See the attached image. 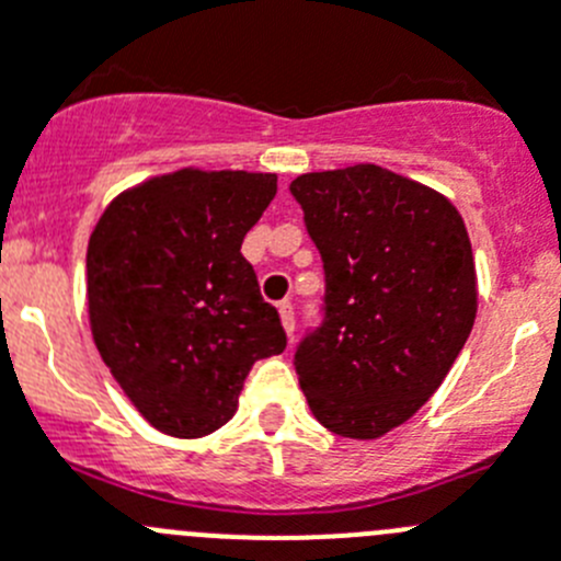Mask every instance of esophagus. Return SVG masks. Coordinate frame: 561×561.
<instances>
[{"label": "esophagus", "mask_w": 561, "mask_h": 561, "mask_svg": "<svg viewBox=\"0 0 561 561\" xmlns=\"http://www.w3.org/2000/svg\"><path fill=\"white\" fill-rule=\"evenodd\" d=\"M279 318H282V327H285L287 337H293V332H296V312H293L290 301H279Z\"/></svg>", "instance_id": "34e87169"}]
</instances>
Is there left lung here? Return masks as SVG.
Here are the masks:
<instances>
[{"instance_id": "left-lung-1", "label": "left lung", "mask_w": 561, "mask_h": 561, "mask_svg": "<svg viewBox=\"0 0 561 561\" xmlns=\"http://www.w3.org/2000/svg\"><path fill=\"white\" fill-rule=\"evenodd\" d=\"M324 262V318L296 346L312 416L380 438L433 397L478 312L467 226L436 190L377 164L290 184Z\"/></svg>"}]
</instances>
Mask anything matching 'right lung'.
Instances as JSON below:
<instances>
[{
	"label": "right lung",
	"instance_id": "1",
	"mask_svg": "<svg viewBox=\"0 0 561 561\" xmlns=\"http://www.w3.org/2000/svg\"><path fill=\"white\" fill-rule=\"evenodd\" d=\"M274 195V173L184 168L117 195L94 226V343L156 431L201 438L224 427L251 366L287 346L240 254Z\"/></svg>",
	"mask_w": 561,
	"mask_h": 561
}]
</instances>
